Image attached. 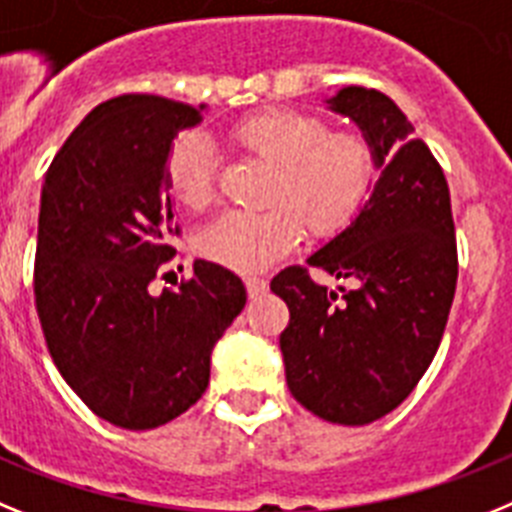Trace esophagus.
I'll return each mask as SVG.
<instances>
[{
  "label": "esophagus",
  "instance_id": "1",
  "mask_svg": "<svg viewBox=\"0 0 512 512\" xmlns=\"http://www.w3.org/2000/svg\"><path fill=\"white\" fill-rule=\"evenodd\" d=\"M244 286H247V293H250L252 299H255V296H260V293L268 291V281H265V278H257V275L244 278Z\"/></svg>",
  "mask_w": 512,
  "mask_h": 512
}]
</instances>
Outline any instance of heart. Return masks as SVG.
Here are the masks:
<instances>
[{
	"mask_svg": "<svg viewBox=\"0 0 512 512\" xmlns=\"http://www.w3.org/2000/svg\"><path fill=\"white\" fill-rule=\"evenodd\" d=\"M234 144L273 164L265 211H229L206 226L195 250L239 273H255L286 255L301 237H332L358 216L376 177V157L355 133H332L314 113L268 108L231 128ZM167 188L188 211L216 195L213 154L203 136H182L167 157Z\"/></svg>",
	"mask_w": 512,
	"mask_h": 512,
	"instance_id": "heart-1",
	"label": "heart"
}]
</instances>
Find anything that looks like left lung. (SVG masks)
I'll list each match as a JSON object with an SVG mask.
<instances>
[{
    "label": "left lung",
    "mask_w": 512,
    "mask_h": 512,
    "mask_svg": "<svg viewBox=\"0 0 512 512\" xmlns=\"http://www.w3.org/2000/svg\"><path fill=\"white\" fill-rule=\"evenodd\" d=\"M327 102L358 123L381 177L353 224L306 262L355 286L327 291L291 265L270 288L291 311L281 353L296 402L327 422L368 425L397 410L433 363L459 255L446 175L407 115L366 87Z\"/></svg>",
    "instance_id": "obj_1"
}]
</instances>
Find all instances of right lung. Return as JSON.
Listing matches in <instances>:
<instances>
[{"label": "right lung", "mask_w": 512, "mask_h": 512, "mask_svg": "<svg viewBox=\"0 0 512 512\" xmlns=\"http://www.w3.org/2000/svg\"><path fill=\"white\" fill-rule=\"evenodd\" d=\"M201 121L203 105L113 97L74 128L43 180L33 273L43 337L66 384L118 428L151 430L190 410L247 301L237 275L208 260L177 291H149L180 234L167 157Z\"/></svg>", "instance_id": "add662e5"}]
</instances>
